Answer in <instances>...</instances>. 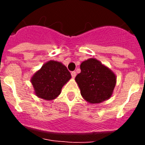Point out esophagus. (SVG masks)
<instances>
[{
    "label": "esophagus",
    "instance_id": "esophagus-1",
    "mask_svg": "<svg viewBox=\"0 0 145 145\" xmlns=\"http://www.w3.org/2000/svg\"><path fill=\"white\" fill-rule=\"evenodd\" d=\"M71 75H72V78H75V76H76V72H75V71L72 72H71Z\"/></svg>",
    "mask_w": 145,
    "mask_h": 145
}]
</instances>
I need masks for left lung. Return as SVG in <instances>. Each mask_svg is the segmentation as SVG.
<instances>
[{"label": "left lung", "instance_id": "obj_1", "mask_svg": "<svg viewBox=\"0 0 145 145\" xmlns=\"http://www.w3.org/2000/svg\"><path fill=\"white\" fill-rule=\"evenodd\" d=\"M81 72L75 77L82 97L90 104H99L112 97L116 75L108 67L95 58L81 62Z\"/></svg>", "mask_w": 145, "mask_h": 145}]
</instances>
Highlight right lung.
I'll return each instance as SVG.
<instances>
[{"mask_svg": "<svg viewBox=\"0 0 145 145\" xmlns=\"http://www.w3.org/2000/svg\"><path fill=\"white\" fill-rule=\"evenodd\" d=\"M71 78L66 66L59 61L50 60L31 77L35 94L44 100H53L61 93V88Z\"/></svg>", "mask_w": 145, "mask_h": 145, "instance_id": "right-lung-1", "label": "right lung"}]
</instances>
